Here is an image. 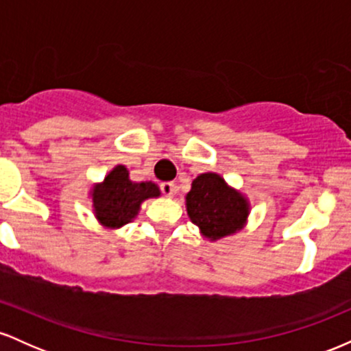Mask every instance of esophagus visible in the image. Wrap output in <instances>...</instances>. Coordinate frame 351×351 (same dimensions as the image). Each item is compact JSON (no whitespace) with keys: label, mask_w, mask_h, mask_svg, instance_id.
I'll list each match as a JSON object with an SVG mask.
<instances>
[{"label":"esophagus","mask_w":351,"mask_h":351,"mask_svg":"<svg viewBox=\"0 0 351 351\" xmlns=\"http://www.w3.org/2000/svg\"><path fill=\"white\" fill-rule=\"evenodd\" d=\"M160 188H162L163 195L168 196V198H171V196H175V193H176V184L171 183V181H165V183L160 184Z\"/></svg>","instance_id":"obj_1"}]
</instances>
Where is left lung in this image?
<instances>
[{
  "mask_svg": "<svg viewBox=\"0 0 351 351\" xmlns=\"http://www.w3.org/2000/svg\"><path fill=\"white\" fill-rule=\"evenodd\" d=\"M186 211L201 236L209 241L236 234L247 223L251 204L217 173H201L186 195Z\"/></svg>",
  "mask_w": 351,
  "mask_h": 351,
  "instance_id": "8db88e82",
  "label": "left lung"
}]
</instances>
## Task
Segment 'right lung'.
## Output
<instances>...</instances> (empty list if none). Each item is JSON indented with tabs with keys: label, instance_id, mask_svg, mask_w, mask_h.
Here are the masks:
<instances>
[{
	"label": "right lung",
	"instance_id": "obj_1",
	"mask_svg": "<svg viewBox=\"0 0 351 351\" xmlns=\"http://www.w3.org/2000/svg\"><path fill=\"white\" fill-rule=\"evenodd\" d=\"M92 208L104 228L119 229L134 221L145 199L158 198L160 188L152 181L135 183L128 176L127 167L117 165L102 183L90 189Z\"/></svg>",
	"mask_w": 351,
	"mask_h": 351
}]
</instances>
